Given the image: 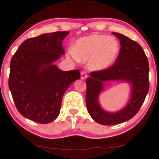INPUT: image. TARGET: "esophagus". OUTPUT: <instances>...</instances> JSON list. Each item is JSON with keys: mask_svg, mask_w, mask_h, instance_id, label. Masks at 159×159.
I'll return each instance as SVG.
<instances>
[{"mask_svg": "<svg viewBox=\"0 0 159 159\" xmlns=\"http://www.w3.org/2000/svg\"><path fill=\"white\" fill-rule=\"evenodd\" d=\"M81 79H86V78H87V73H86L85 71H82L81 73Z\"/></svg>", "mask_w": 159, "mask_h": 159, "instance_id": "34e87169", "label": "esophagus"}]
</instances>
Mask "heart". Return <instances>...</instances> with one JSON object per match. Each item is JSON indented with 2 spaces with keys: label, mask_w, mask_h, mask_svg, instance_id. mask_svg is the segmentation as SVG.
Segmentation results:
<instances>
[{
  "label": "heart",
  "mask_w": 159,
  "mask_h": 159,
  "mask_svg": "<svg viewBox=\"0 0 159 159\" xmlns=\"http://www.w3.org/2000/svg\"><path fill=\"white\" fill-rule=\"evenodd\" d=\"M120 50V44L114 38L92 34L78 39L70 55L78 61H89L90 69L101 70L114 63Z\"/></svg>",
  "instance_id": "1"
}]
</instances>
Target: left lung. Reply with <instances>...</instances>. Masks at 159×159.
Instances as JSON below:
<instances>
[{
    "label": "left lung",
    "mask_w": 159,
    "mask_h": 159,
    "mask_svg": "<svg viewBox=\"0 0 159 159\" xmlns=\"http://www.w3.org/2000/svg\"><path fill=\"white\" fill-rule=\"evenodd\" d=\"M120 42V50L114 65L105 70L93 71L86 78V104L94 121L103 125H113L131 119L139 111L149 91V63L142 48L136 42L113 32ZM123 80L132 85L128 105L122 110L110 113L100 107L99 94L108 80Z\"/></svg>",
    "instance_id": "obj_1"
}]
</instances>
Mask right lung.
Returning a JSON list of instances; mask_svg holds the SVG:
<instances>
[{
    "instance_id": "1",
    "label": "right lung",
    "mask_w": 159,
    "mask_h": 159,
    "mask_svg": "<svg viewBox=\"0 0 159 159\" xmlns=\"http://www.w3.org/2000/svg\"><path fill=\"white\" fill-rule=\"evenodd\" d=\"M68 34L56 31L29 38L11 58L9 89L18 111L32 121L55 120L65 92L81 78L78 70L62 71L53 65L65 53L62 40Z\"/></svg>"
}]
</instances>
